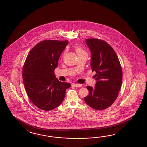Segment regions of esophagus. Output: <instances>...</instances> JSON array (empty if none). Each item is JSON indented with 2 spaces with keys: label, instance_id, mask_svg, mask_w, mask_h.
I'll use <instances>...</instances> for the list:
<instances>
[{
  "label": "esophagus",
  "instance_id": "1",
  "mask_svg": "<svg viewBox=\"0 0 147 147\" xmlns=\"http://www.w3.org/2000/svg\"><path fill=\"white\" fill-rule=\"evenodd\" d=\"M72 86H75V87H81V86H82L81 84H78V83H73V84H72Z\"/></svg>",
  "mask_w": 147,
  "mask_h": 147
}]
</instances>
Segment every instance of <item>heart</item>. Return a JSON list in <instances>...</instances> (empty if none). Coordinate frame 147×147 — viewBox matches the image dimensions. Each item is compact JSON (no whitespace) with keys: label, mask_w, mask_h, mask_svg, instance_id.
I'll use <instances>...</instances> for the list:
<instances>
[{"label":"heart","mask_w":147,"mask_h":147,"mask_svg":"<svg viewBox=\"0 0 147 147\" xmlns=\"http://www.w3.org/2000/svg\"><path fill=\"white\" fill-rule=\"evenodd\" d=\"M75 49L78 55L82 54V53H86L84 50H83V49H82L81 47H80V46H79V45H76L75 46Z\"/></svg>","instance_id":"1"}]
</instances>
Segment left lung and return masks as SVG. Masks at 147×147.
Listing matches in <instances>:
<instances>
[{
    "label": "left lung",
    "instance_id": "left-lung-1",
    "mask_svg": "<svg viewBox=\"0 0 147 147\" xmlns=\"http://www.w3.org/2000/svg\"><path fill=\"white\" fill-rule=\"evenodd\" d=\"M91 54L90 62L96 83L94 88L87 86L89 94L84 98L88 105L102 110L109 107L116 99L122 83V70L118 57L106 42L97 39L86 40Z\"/></svg>",
    "mask_w": 147,
    "mask_h": 147
}]
</instances>
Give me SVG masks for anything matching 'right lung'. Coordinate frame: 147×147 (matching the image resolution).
Segmentation results:
<instances>
[{
    "instance_id": "obj_1",
    "label": "right lung",
    "mask_w": 147,
    "mask_h": 147,
    "mask_svg": "<svg viewBox=\"0 0 147 147\" xmlns=\"http://www.w3.org/2000/svg\"><path fill=\"white\" fill-rule=\"evenodd\" d=\"M67 40H44L30 51L23 68V81L31 102L43 111H51L59 106L66 90L71 84L59 81L54 70L57 67L61 53Z\"/></svg>"
}]
</instances>
